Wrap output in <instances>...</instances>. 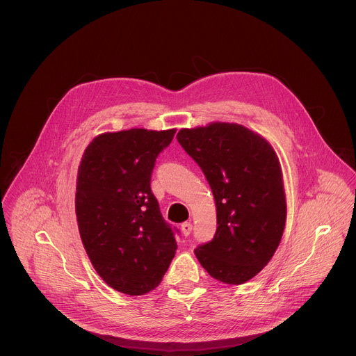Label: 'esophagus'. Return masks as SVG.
I'll list each match as a JSON object with an SVG mask.
<instances>
[{
	"mask_svg": "<svg viewBox=\"0 0 356 356\" xmlns=\"http://www.w3.org/2000/svg\"><path fill=\"white\" fill-rule=\"evenodd\" d=\"M181 231H182V234H184L185 236H188L191 232H193V224H191V222H184V224L181 225Z\"/></svg>",
	"mask_w": 356,
	"mask_h": 356,
	"instance_id": "esophagus-1",
	"label": "esophagus"
}]
</instances>
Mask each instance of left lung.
Masks as SVG:
<instances>
[{"label":"left lung","mask_w":356,"mask_h":356,"mask_svg":"<svg viewBox=\"0 0 356 356\" xmlns=\"http://www.w3.org/2000/svg\"><path fill=\"white\" fill-rule=\"evenodd\" d=\"M177 140L201 167L216 205V232L194 250L200 264L224 284L250 281L275 254L286 221L275 151L238 124L181 129Z\"/></svg>","instance_id":"obj_1"}]
</instances>
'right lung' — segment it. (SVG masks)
Segmentation results:
<instances>
[{
    "instance_id": "add662e5",
    "label": "right lung",
    "mask_w": 356,
    "mask_h": 356,
    "mask_svg": "<svg viewBox=\"0 0 356 356\" xmlns=\"http://www.w3.org/2000/svg\"><path fill=\"white\" fill-rule=\"evenodd\" d=\"M177 129L101 134L78 167L75 213L98 275L127 295L155 289L175 255V232L151 191L158 155Z\"/></svg>"
}]
</instances>
